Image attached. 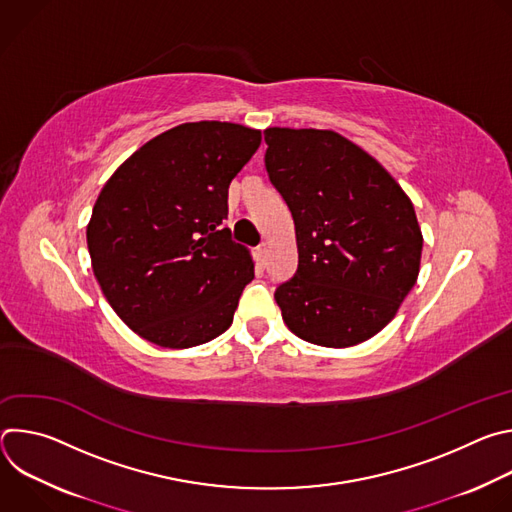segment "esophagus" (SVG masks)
<instances>
[{
  "mask_svg": "<svg viewBox=\"0 0 512 512\" xmlns=\"http://www.w3.org/2000/svg\"><path fill=\"white\" fill-rule=\"evenodd\" d=\"M267 255H269V247H267L265 243H261V245L257 247V257H259V261H261V263H265Z\"/></svg>",
  "mask_w": 512,
  "mask_h": 512,
  "instance_id": "obj_1",
  "label": "esophagus"
}]
</instances>
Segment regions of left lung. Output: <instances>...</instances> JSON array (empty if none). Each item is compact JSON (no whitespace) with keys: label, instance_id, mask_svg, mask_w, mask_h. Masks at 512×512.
I'll list each match as a JSON object with an SVG mask.
<instances>
[{"label":"left lung","instance_id":"1","mask_svg":"<svg viewBox=\"0 0 512 512\" xmlns=\"http://www.w3.org/2000/svg\"><path fill=\"white\" fill-rule=\"evenodd\" d=\"M263 133L269 180L296 225L298 271L275 291L285 326L326 348L373 338L419 275L413 202L371 154L332 129Z\"/></svg>","mask_w":512,"mask_h":512}]
</instances>
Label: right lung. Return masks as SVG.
Listing matches in <instances>:
<instances>
[{"mask_svg": "<svg viewBox=\"0 0 512 512\" xmlns=\"http://www.w3.org/2000/svg\"><path fill=\"white\" fill-rule=\"evenodd\" d=\"M259 145L261 131L239 123H182L105 182L87 225L91 265L137 336L190 348L233 324L255 263L223 221L229 184Z\"/></svg>", "mask_w": 512, "mask_h": 512, "instance_id": "add662e5", "label": "right lung"}]
</instances>
